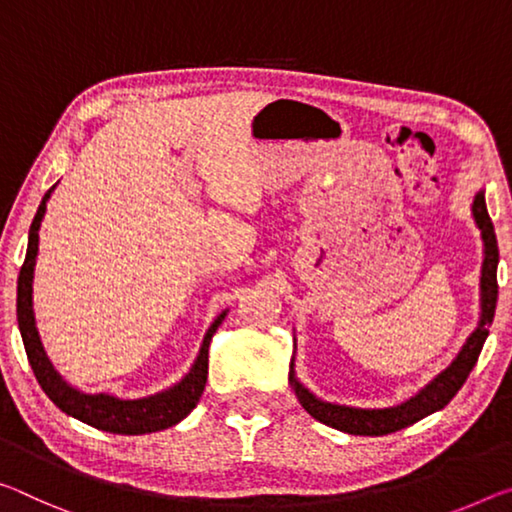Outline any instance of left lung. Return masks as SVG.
Masks as SVG:
<instances>
[{
    "instance_id": "8db88e82",
    "label": "left lung",
    "mask_w": 512,
    "mask_h": 512,
    "mask_svg": "<svg viewBox=\"0 0 512 512\" xmlns=\"http://www.w3.org/2000/svg\"><path fill=\"white\" fill-rule=\"evenodd\" d=\"M474 223L481 232L483 239V264H481V314H478V323L467 342L462 344L460 353L453 358V362L444 371L437 373L431 383L419 389L415 396L399 405H389V408H358V405H342L323 401L310 392L296 376V355L289 364V385L298 396V401L321 424L337 428L348 435H387L401 428L415 424V421L424 419L433 412L442 410L458 389L465 385L469 371L481 355V348L488 339V332L494 319V310H497V266H499V248H497V234H494V225L490 221L488 207H485V191H478L472 205ZM296 342V339H294ZM296 346V344H294Z\"/></svg>"
}]
</instances>
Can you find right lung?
<instances>
[{
  "label": "right lung",
  "mask_w": 512,
  "mask_h": 512,
  "mask_svg": "<svg viewBox=\"0 0 512 512\" xmlns=\"http://www.w3.org/2000/svg\"><path fill=\"white\" fill-rule=\"evenodd\" d=\"M52 191L54 186L43 196V202L38 205V212L34 216V223L29 227L27 257H24V264L18 275V328L38 385L43 387V392L50 396V401L56 408L66 412V415L107 433L143 435L164 431V428L180 424L200 401L202 389H205L207 383L209 342H212L214 332L221 326L230 310H223L216 316L212 326L205 332V339H202L200 351L196 355V360H193L191 369L168 389H161V392L150 396H141V399H120V396H113L107 392L91 394L72 387L68 380H63L61 373L54 369L50 358H47L34 316V269L38 257V232L40 223H43L45 218L47 200H50Z\"/></svg>",
  "instance_id": "1"
}]
</instances>
